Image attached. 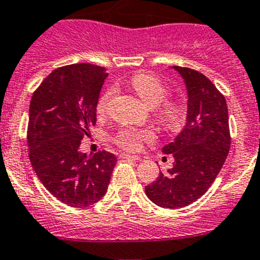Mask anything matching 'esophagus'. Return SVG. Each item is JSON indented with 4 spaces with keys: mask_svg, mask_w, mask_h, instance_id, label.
<instances>
[{
    "mask_svg": "<svg viewBox=\"0 0 260 260\" xmlns=\"http://www.w3.org/2000/svg\"><path fill=\"white\" fill-rule=\"evenodd\" d=\"M120 158L135 159V161H141V157H140V156H133V154H128V153H122V154H120Z\"/></svg>",
    "mask_w": 260,
    "mask_h": 260,
    "instance_id": "obj_1",
    "label": "esophagus"
}]
</instances>
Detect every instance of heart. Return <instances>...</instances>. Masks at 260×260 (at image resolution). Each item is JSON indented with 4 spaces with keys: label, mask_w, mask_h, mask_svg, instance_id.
I'll use <instances>...</instances> for the list:
<instances>
[{
    "label": "heart",
    "mask_w": 260,
    "mask_h": 260,
    "mask_svg": "<svg viewBox=\"0 0 260 260\" xmlns=\"http://www.w3.org/2000/svg\"><path fill=\"white\" fill-rule=\"evenodd\" d=\"M131 85L136 93L143 99L149 107H157L164 103L169 96V88L164 80L156 75L148 73H138L131 79ZM114 88H108L96 102V112L104 114L108 111L111 102L114 96ZM159 119L162 124L169 129H176L185 120V109L176 102H167L159 109ZM154 133L151 129H137L133 127H127L120 129L114 137V142L127 151H140L142 142L152 141Z\"/></svg>",
    "instance_id": "obj_1"
}]
</instances>
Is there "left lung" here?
Segmentation results:
<instances>
[{"label": "left lung", "instance_id": "8db88e82", "mask_svg": "<svg viewBox=\"0 0 260 260\" xmlns=\"http://www.w3.org/2000/svg\"><path fill=\"white\" fill-rule=\"evenodd\" d=\"M187 88V122L164 153L174 167L146 186V195L165 209H180L200 199L224 165L232 137L225 96L210 79L190 68L174 67Z\"/></svg>", "mask_w": 260, "mask_h": 260}]
</instances>
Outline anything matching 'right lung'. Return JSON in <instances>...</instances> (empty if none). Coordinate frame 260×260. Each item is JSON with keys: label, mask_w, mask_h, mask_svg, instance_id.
I'll use <instances>...</instances> for the list:
<instances>
[{"label": "right lung", "mask_w": 260, "mask_h": 260, "mask_svg": "<svg viewBox=\"0 0 260 260\" xmlns=\"http://www.w3.org/2000/svg\"><path fill=\"white\" fill-rule=\"evenodd\" d=\"M107 69L72 64L50 73L34 91L27 125L28 158L46 190L73 208L89 206L107 192L117 164L113 153L88 157L80 141L96 123V102Z\"/></svg>", "instance_id": "add662e5"}]
</instances>
